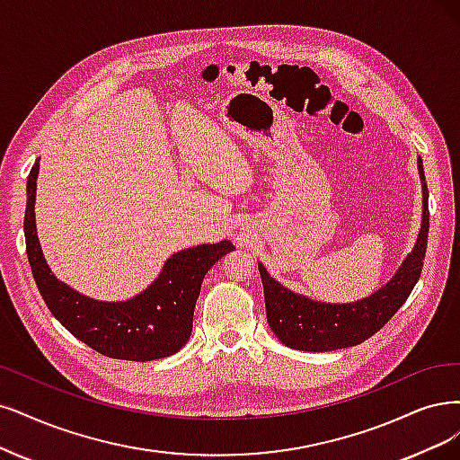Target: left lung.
I'll use <instances>...</instances> for the list:
<instances>
[{
	"instance_id": "left-lung-1",
	"label": "left lung",
	"mask_w": 460,
	"mask_h": 460,
	"mask_svg": "<svg viewBox=\"0 0 460 460\" xmlns=\"http://www.w3.org/2000/svg\"><path fill=\"white\" fill-rule=\"evenodd\" d=\"M422 221L417 243L398 267L394 277L369 297L354 303H324L288 290L258 263L263 282L267 322L280 341L297 350L328 352L364 343L393 318L415 288L429 243V187L420 157Z\"/></svg>"
}]
</instances>
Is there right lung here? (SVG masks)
Returning <instances> with one entry per match:
<instances>
[{"instance_id":"obj_1","label":"right lung","mask_w":460,"mask_h":460,"mask_svg":"<svg viewBox=\"0 0 460 460\" xmlns=\"http://www.w3.org/2000/svg\"><path fill=\"white\" fill-rule=\"evenodd\" d=\"M40 161L28 176L24 214L26 253L33 280L60 324L96 352L117 360L147 362L176 354L191 335L195 303L208 269L233 252L229 241L199 244L170 256L144 292L127 301H98L60 282L43 258L36 229Z\"/></svg>"}]
</instances>
